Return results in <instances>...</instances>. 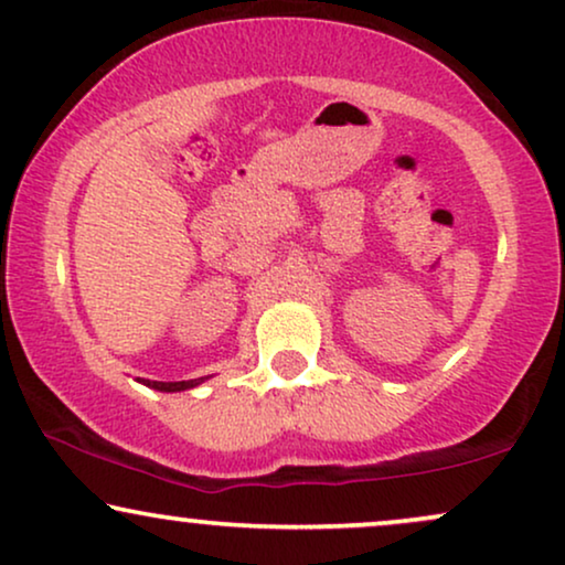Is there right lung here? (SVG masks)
<instances>
[{
  "label": "right lung",
  "mask_w": 565,
  "mask_h": 565,
  "mask_svg": "<svg viewBox=\"0 0 565 565\" xmlns=\"http://www.w3.org/2000/svg\"><path fill=\"white\" fill-rule=\"evenodd\" d=\"M203 381L205 377H195V381H174V383H163V381H140V383L148 385V388H153V391H163V394H177V391L195 388V385H200Z\"/></svg>",
  "instance_id": "1"
}]
</instances>
